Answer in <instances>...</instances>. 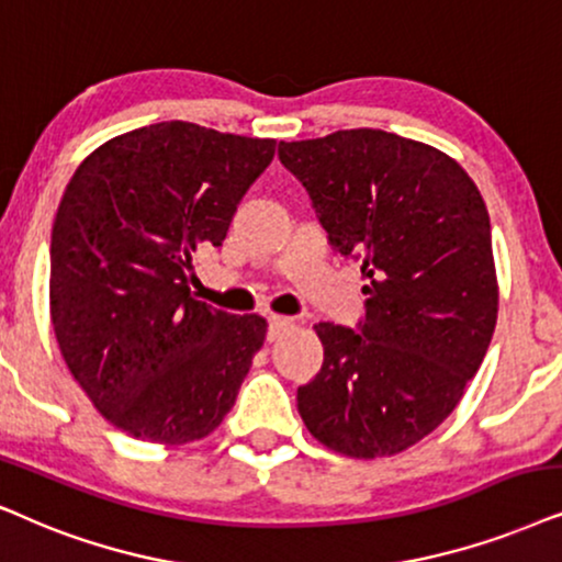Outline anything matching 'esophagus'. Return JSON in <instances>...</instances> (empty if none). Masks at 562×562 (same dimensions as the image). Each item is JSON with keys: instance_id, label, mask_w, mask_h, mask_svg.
Returning <instances> with one entry per match:
<instances>
[{"instance_id": "34e87169", "label": "esophagus", "mask_w": 562, "mask_h": 562, "mask_svg": "<svg viewBox=\"0 0 562 562\" xmlns=\"http://www.w3.org/2000/svg\"><path fill=\"white\" fill-rule=\"evenodd\" d=\"M289 325H294V317H283V315H271L268 317V327H271V330H268V338H276V335H279L281 330H286Z\"/></svg>"}]
</instances>
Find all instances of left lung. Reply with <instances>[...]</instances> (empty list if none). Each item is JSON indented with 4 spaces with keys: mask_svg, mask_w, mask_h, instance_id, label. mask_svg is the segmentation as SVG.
<instances>
[{
    "mask_svg": "<svg viewBox=\"0 0 562 562\" xmlns=\"http://www.w3.org/2000/svg\"><path fill=\"white\" fill-rule=\"evenodd\" d=\"M330 245L361 260L367 317L319 323L323 369L296 390L327 449L392 457L443 424L477 374L498 317L491 216L443 151L379 128L281 142Z\"/></svg>",
    "mask_w": 562,
    "mask_h": 562,
    "instance_id": "left-lung-1",
    "label": "left lung"
}]
</instances>
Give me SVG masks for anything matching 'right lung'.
<instances>
[{
  "instance_id": "obj_1",
  "label": "right lung",
  "mask_w": 562,
  "mask_h": 562,
  "mask_svg": "<svg viewBox=\"0 0 562 562\" xmlns=\"http://www.w3.org/2000/svg\"><path fill=\"white\" fill-rule=\"evenodd\" d=\"M273 155V138L165 121L71 175L50 232V323L71 376L123 434L199 441L235 405L268 323L193 299V263L222 247Z\"/></svg>"
}]
</instances>
